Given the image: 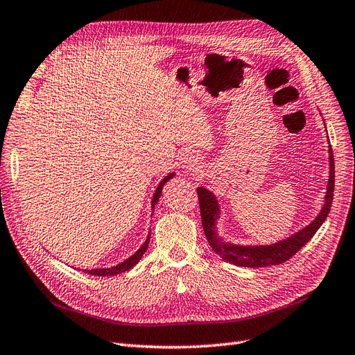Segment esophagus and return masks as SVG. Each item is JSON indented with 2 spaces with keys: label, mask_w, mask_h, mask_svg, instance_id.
Listing matches in <instances>:
<instances>
[{
  "label": "esophagus",
  "mask_w": 355,
  "mask_h": 355,
  "mask_svg": "<svg viewBox=\"0 0 355 355\" xmlns=\"http://www.w3.org/2000/svg\"><path fill=\"white\" fill-rule=\"evenodd\" d=\"M198 162H199V155H196V153L191 152V150H186L184 153H182V157H181V165H182V168L191 169Z\"/></svg>",
  "instance_id": "34e87169"
}]
</instances>
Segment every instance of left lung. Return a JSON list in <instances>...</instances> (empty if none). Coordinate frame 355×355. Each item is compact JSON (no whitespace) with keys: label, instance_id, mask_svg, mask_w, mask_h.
<instances>
[{"label":"left lung","instance_id":"8db88e82","mask_svg":"<svg viewBox=\"0 0 355 355\" xmlns=\"http://www.w3.org/2000/svg\"><path fill=\"white\" fill-rule=\"evenodd\" d=\"M329 164L331 173L329 181H327V190L324 196V203L322 211L316 216L310 225L300 230L286 240L278 241L269 245H239L227 243L222 240L216 232V220L219 219V205L218 200L209 190L199 187V206L202 215V225L205 230V235L207 243L211 244L212 250L224 259L228 263L245 266V268H265L272 265H281L284 261L290 260L301 247L310 241L316 231L322 227L324 219L329 215L332 200H334V187H335V165H334V153L329 146Z\"/></svg>","mask_w":355,"mask_h":355}]
</instances>
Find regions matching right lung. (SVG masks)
<instances>
[{
    "mask_svg": "<svg viewBox=\"0 0 355 355\" xmlns=\"http://www.w3.org/2000/svg\"><path fill=\"white\" fill-rule=\"evenodd\" d=\"M174 175H175L174 173L169 174V175H166V177L159 182V186H157V189H156V191H155V194H153V199H152V211H153L155 205L157 203V200H159V198H161V193H162V189H164V186H165V182H166L169 178H173ZM149 240H150V234L148 235L146 241L143 243V245L139 248V250H137L133 256H130L127 260L121 261L120 265L112 266V268H105V269H92V270H90V269H89V270L85 269V272L89 273V275H94V277H112V275H118V273H121V272H125V270L133 268V266L137 263V261L141 259V256L144 254V252L148 250Z\"/></svg>",
    "mask_w": 355,
    "mask_h": 355,
    "instance_id": "add662e5",
    "label": "right lung"
}]
</instances>
